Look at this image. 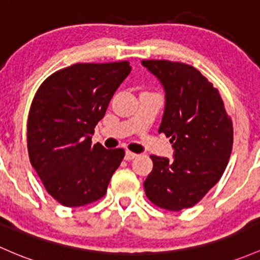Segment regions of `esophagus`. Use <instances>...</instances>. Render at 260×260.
<instances>
[{"mask_svg": "<svg viewBox=\"0 0 260 260\" xmlns=\"http://www.w3.org/2000/svg\"><path fill=\"white\" fill-rule=\"evenodd\" d=\"M137 156V154L136 153H132V152H129V150H127V152H125V154H124V159L125 160H132V159H135Z\"/></svg>", "mask_w": 260, "mask_h": 260, "instance_id": "obj_1", "label": "esophagus"}]
</instances>
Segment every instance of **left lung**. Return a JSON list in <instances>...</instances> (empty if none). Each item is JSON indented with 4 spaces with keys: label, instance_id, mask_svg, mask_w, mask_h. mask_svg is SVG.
Segmentation results:
<instances>
[{
    "label": "left lung",
    "instance_id": "left-lung-1",
    "mask_svg": "<svg viewBox=\"0 0 260 260\" xmlns=\"http://www.w3.org/2000/svg\"><path fill=\"white\" fill-rule=\"evenodd\" d=\"M160 81L165 107L159 133L170 137L174 156L150 155L144 181L147 198L161 209H189L217 184L230 160L232 121L217 88L191 65L142 60Z\"/></svg>",
    "mask_w": 260,
    "mask_h": 260
}]
</instances>
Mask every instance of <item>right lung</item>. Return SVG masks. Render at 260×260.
<instances>
[{
  "label": "right lung",
  "instance_id": "1",
  "mask_svg": "<svg viewBox=\"0 0 260 260\" xmlns=\"http://www.w3.org/2000/svg\"><path fill=\"white\" fill-rule=\"evenodd\" d=\"M131 70L128 61L75 64L37 91L27 123L29 160L62 206H84L106 193L124 150L92 144L91 136Z\"/></svg>",
  "mask_w": 260,
  "mask_h": 260
}]
</instances>
